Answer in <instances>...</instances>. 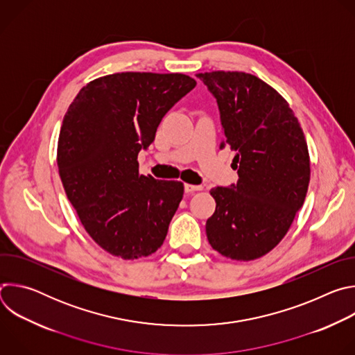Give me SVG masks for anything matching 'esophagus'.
Here are the masks:
<instances>
[{"instance_id": "1", "label": "esophagus", "mask_w": 355, "mask_h": 355, "mask_svg": "<svg viewBox=\"0 0 355 355\" xmlns=\"http://www.w3.org/2000/svg\"><path fill=\"white\" fill-rule=\"evenodd\" d=\"M184 188H185V192H193V191H200L202 189L200 185H192V184H185Z\"/></svg>"}]
</instances>
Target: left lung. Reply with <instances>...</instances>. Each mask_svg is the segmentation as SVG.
<instances>
[{
    "label": "left lung",
    "instance_id": "left-lung-1",
    "mask_svg": "<svg viewBox=\"0 0 355 355\" xmlns=\"http://www.w3.org/2000/svg\"><path fill=\"white\" fill-rule=\"evenodd\" d=\"M216 98L223 141L234 150L237 184L216 187L207 236L222 256L250 261L270 252L305 200L311 162L305 135L286 101L256 76L199 73Z\"/></svg>",
    "mask_w": 355,
    "mask_h": 355
}]
</instances>
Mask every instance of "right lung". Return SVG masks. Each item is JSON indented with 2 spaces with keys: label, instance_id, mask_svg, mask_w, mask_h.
Listing matches in <instances>:
<instances>
[{
  "label": "right lung",
  "instance_id": "obj_1",
  "mask_svg": "<svg viewBox=\"0 0 355 355\" xmlns=\"http://www.w3.org/2000/svg\"><path fill=\"white\" fill-rule=\"evenodd\" d=\"M196 81L185 74L116 73L80 89L58 144L59 174L91 239L123 260L159 250L184 195L180 181L139 174L137 155Z\"/></svg>",
  "mask_w": 355,
  "mask_h": 355
}]
</instances>
